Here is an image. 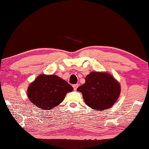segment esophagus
Segmentation results:
<instances>
[{
    "label": "esophagus",
    "mask_w": 149,
    "mask_h": 149,
    "mask_svg": "<svg viewBox=\"0 0 149 149\" xmlns=\"http://www.w3.org/2000/svg\"><path fill=\"white\" fill-rule=\"evenodd\" d=\"M78 86H79V84H74L72 86V87H73V88H74V90H76L77 89V88H78Z\"/></svg>",
    "instance_id": "obj_1"
}]
</instances>
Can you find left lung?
Returning a JSON list of instances; mask_svg holds the SVG:
<instances>
[{"label": "left lung", "mask_w": 149, "mask_h": 149, "mask_svg": "<svg viewBox=\"0 0 149 149\" xmlns=\"http://www.w3.org/2000/svg\"><path fill=\"white\" fill-rule=\"evenodd\" d=\"M77 88L86 104L95 111H104L114 105L120 93L119 82L107 72H92Z\"/></svg>", "instance_id": "obj_1"}]
</instances>
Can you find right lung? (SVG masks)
<instances>
[{"label": "right lung", "instance_id": "add662e5", "mask_svg": "<svg viewBox=\"0 0 149 149\" xmlns=\"http://www.w3.org/2000/svg\"><path fill=\"white\" fill-rule=\"evenodd\" d=\"M73 88L54 74H40L30 84L27 96L31 102L42 110H51L61 103Z\"/></svg>", "mask_w": 149, "mask_h": 149}]
</instances>
